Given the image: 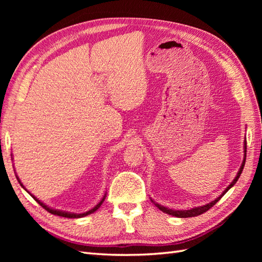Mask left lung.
I'll return each instance as SVG.
<instances>
[{
	"label": "left lung",
	"instance_id": "obj_1",
	"mask_svg": "<svg viewBox=\"0 0 262 262\" xmlns=\"http://www.w3.org/2000/svg\"><path fill=\"white\" fill-rule=\"evenodd\" d=\"M244 157H243V162H242V164H241V168H240V170H238V172H237V174H236V177L234 178V180H233L229 186H227V188L225 189V190L222 192V194L220 197H217L216 199H214L213 202H210V203H208V204H206V205H204V206H199V207H193V208H190V209H186V210H176V209H171V208H168V207H164V206H162V205H160V204H158V203H155L153 199H151L152 200V203L157 206V207L160 209V210H162L163 213H165V214H169V215H172V216H176V217H180V219H186V217H194V216H198V215H202L203 213H205V211H207L208 209H210L211 207H213V206L219 202V200L224 196V194L230 190V189L235 185L236 183V181H237V179L238 178H240V176H241V173H242V171H243V168H244V164H246V158H247V142H246V140H244Z\"/></svg>",
	"mask_w": 262,
	"mask_h": 262
}]
</instances>
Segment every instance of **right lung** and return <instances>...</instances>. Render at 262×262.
I'll list each match as a JSON object with an SVG mask.
<instances>
[{
  "label": "right lung",
  "mask_w": 262,
  "mask_h": 262,
  "mask_svg": "<svg viewBox=\"0 0 262 262\" xmlns=\"http://www.w3.org/2000/svg\"><path fill=\"white\" fill-rule=\"evenodd\" d=\"M15 177H16V179H18V181H19V183H20V185H21V187L24 188L26 191H28L27 189L24 187V185H22V183H21V181H20V179H19V177H18V176H15ZM28 192H29V191H28ZM29 193H30V192H29ZM30 194H31V193H30ZM31 196H32V194H31ZM32 198L35 199L36 202H37L39 205L41 206V207L45 208L47 211H49V213L53 214V215H57V216H62V217H68V219H81V217H84V216H86V215H90V214L94 213V211H96V210H97V209L100 207V206L102 205L103 200L105 199V194H104V196H103V198H102L101 200H100V202H99V203H98L96 206H94V207H93L92 209L88 210V211H85V213H82V214L70 213V211H64V210H59V209H54V208H52V207H48L47 205H45V204H43L42 202H40V200H39L38 198H36L35 196H32Z\"/></svg>",
  "instance_id": "right-lung-1"
}]
</instances>
